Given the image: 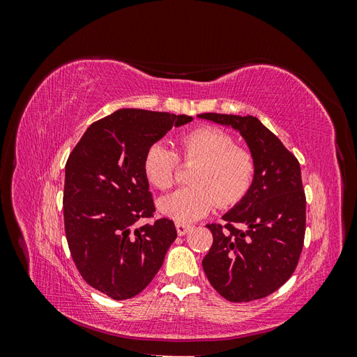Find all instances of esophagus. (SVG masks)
<instances>
[{
	"label": "esophagus",
	"mask_w": 357,
	"mask_h": 357,
	"mask_svg": "<svg viewBox=\"0 0 357 357\" xmlns=\"http://www.w3.org/2000/svg\"><path fill=\"white\" fill-rule=\"evenodd\" d=\"M176 229H177V234L180 236L186 235L189 231H192V226L190 225H183V223H176Z\"/></svg>",
	"instance_id": "1"
}]
</instances>
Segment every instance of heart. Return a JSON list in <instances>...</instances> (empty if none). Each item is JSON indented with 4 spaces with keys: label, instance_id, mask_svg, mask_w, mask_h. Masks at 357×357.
<instances>
[{
    "label": "heart",
    "instance_id": "obj_1",
    "mask_svg": "<svg viewBox=\"0 0 357 357\" xmlns=\"http://www.w3.org/2000/svg\"><path fill=\"white\" fill-rule=\"evenodd\" d=\"M178 146L185 159H201L192 171V186L159 201V210L177 223L189 225L205 218L218 204L234 205L250 189L256 164L253 155L235 146L231 134L218 126H199L181 134ZM178 156L174 149L158 142L143 158L144 176L152 186L168 190L176 181Z\"/></svg>",
    "mask_w": 357,
    "mask_h": 357
}]
</instances>
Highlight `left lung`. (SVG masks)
<instances>
[{"mask_svg":"<svg viewBox=\"0 0 357 357\" xmlns=\"http://www.w3.org/2000/svg\"><path fill=\"white\" fill-rule=\"evenodd\" d=\"M198 117L238 131L256 164L245 197L223 214L225 226L207 225L213 245L202 259L204 273L231 302L265 298L294 274L304 245L305 193L299 162L257 117Z\"/></svg>","mask_w":357,"mask_h":357,"instance_id":"8db88e82","label":"left lung"}]
</instances>
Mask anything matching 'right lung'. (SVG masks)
<instances>
[{
	"label": "right lung",
	"instance_id": "right-lung-1",
	"mask_svg": "<svg viewBox=\"0 0 357 357\" xmlns=\"http://www.w3.org/2000/svg\"><path fill=\"white\" fill-rule=\"evenodd\" d=\"M192 121L121 109L93 122L70 153L63 223L73 261L86 283L116 301L147 287L177 238L169 219L135 226L155 211L143 158L172 126Z\"/></svg>",
	"mask_w": 357,
	"mask_h": 357
}]
</instances>
